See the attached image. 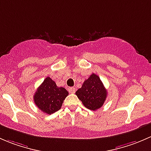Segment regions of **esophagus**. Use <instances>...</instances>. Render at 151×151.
Instances as JSON below:
<instances>
[{
	"label": "esophagus",
	"mask_w": 151,
	"mask_h": 151,
	"mask_svg": "<svg viewBox=\"0 0 151 151\" xmlns=\"http://www.w3.org/2000/svg\"><path fill=\"white\" fill-rule=\"evenodd\" d=\"M68 91H69L70 93H75V88H74V87H69V88H68Z\"/></svg>",
	"instance_id": "34e87169"
}]
</instances>
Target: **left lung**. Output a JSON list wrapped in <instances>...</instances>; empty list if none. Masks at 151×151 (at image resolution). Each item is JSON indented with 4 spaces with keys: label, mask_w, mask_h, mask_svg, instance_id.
I'll use <instances>...</instances> for the list:
<instances>
[{
    "label": "left lung",
    "mask_w": 151,
    "mask_h": 151,
    "mask_svg": "<svg viewBox=\"0 0 151 151\" xmlns=\"http://www.w3.org/2000/svg\"><path fill=\"white\" fill-rule=\"evenodd\" d=\"M76 94L86 108L96 110L103 105L107 97V90L99 76L92 73Z\"/></svg>",
    "instance_id": "obj_1"
}]
</instances>
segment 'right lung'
<instances>
[{
	"mask_svg": "<svg viewBox=\"0 0 151 151\" xmlns=\"http://www.w3.org/2000/svg\"><path fill=\"white\" fill-rule=\"evenodd\" d=\"M68 91L58 87L51 78H46L33 96L34 102L43 113L52 114L61 108Z\"/></svg>",
	"mask_w": 151,
	"mask_h": 151,
	"instance_id": "add662e5",
	"label": "right lung"
}]
</instances>
